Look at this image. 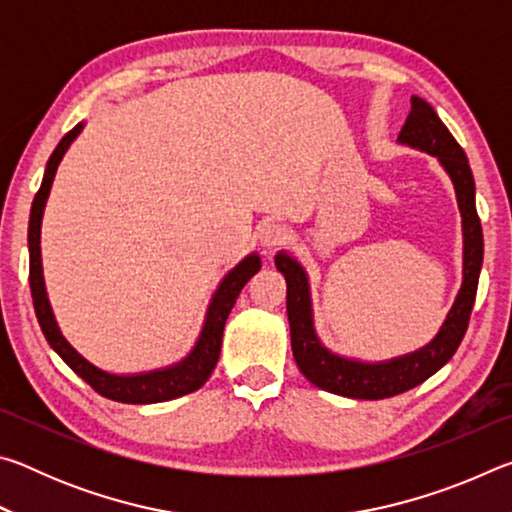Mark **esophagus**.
Returning <instances> with one entry per match:
<instances>
[{"instance_id":"esophagus-1","label":"esophagus","mask_w":512,"mask_h":512,"mask_svg":"<svg viewBox=\"0 0 512 512\" xmlns=\"http://www.w3.org/2000/svg\"><path fill=\"white\" fill-rule=\"evenodd\" d=\"M289 232L280 223H266L262 230H259V244H262L268 253H273L280 246L287 244Z\"/></svg>"}]
</instances>
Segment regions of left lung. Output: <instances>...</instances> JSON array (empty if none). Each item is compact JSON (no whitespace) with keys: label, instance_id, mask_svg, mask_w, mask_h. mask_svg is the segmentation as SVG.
Wrapping results in <instances>:
<instances>
[{"label":"left lung","instance_id":"obj_1","mask_svg":"<svg viewBox=\"0 0 512 512\" xmlns=\"http://www.w3.org/2000/svg\"><path fill=\"white\" fill-rule=\"evenodd\" d=\"M402 144L436 155L452 178L458 210L463 216V287L436 339L406 357L386 363H361L336 357L320 345L311 320L307 275L287 253L275 257L277 271L287 280V314L291 327V350L298 368L311 384L323 391L354 397V400H384L422 384L454 357L470 325V314L479 287L483 264V230L474 203V178L467 155L427 101L411 97V112L400 137Z\"/></svg>","mask_w":512,"mask_h":512}]
</instances>
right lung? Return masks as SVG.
<instances>
[{"instance_id": "1", "label": "right lung", "mask_w": 512, "mask_h": 512, "mask_svg": "<svg viewBox=\"0 0 512 512\" xmlns=\"http://www.w3.org/2000/svg\"><path fill=\"white\" fill-rule=\"evenodd\" d=\"M81 128L83 124L74 126L72 131L60 140L56 151L51 153L45 169V178H42V185L31 205L29 284H31V298H33V307H36V316L42 327V334H45V339L49 341L51 348L60 354V359H63L83 381H88L99 395L108 397V400L124 402V404H155V402H167V400H173V397L194 393L205 384L207 379H210L221 354L225 320H228L232 307H235L241 289H244L250 277L259 271L262 262H259L257 255H250L237 268H232V271L225 275L219 291L214 293L210 309H207L201 339H198L196 348L185 361H180L171 368L144 372V375H131V377L110 375V372L94 368L92 363L85 361L81 354L63 339V334H60L47 300L45 280H42V262H40V221H42V212H45L49 189H51V183H54L60 160H63L69 144L74 142V137L81 133Z\"/></svg>"}]
</instances>
